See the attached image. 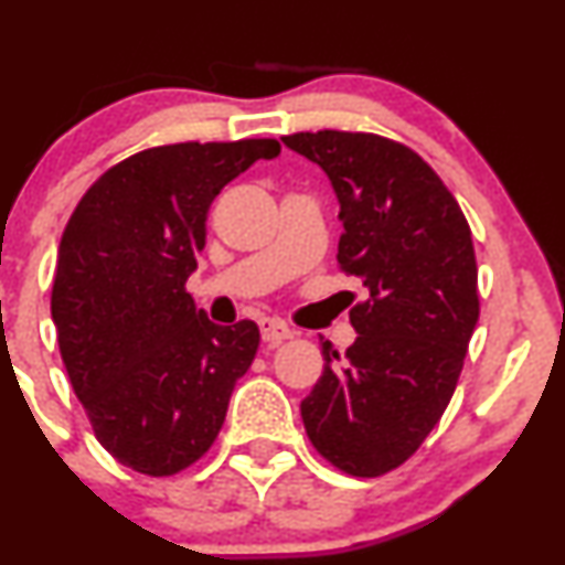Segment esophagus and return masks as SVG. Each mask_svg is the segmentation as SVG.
Listing matches in <instances>:
<instances>
[{
	"mask_svg": "<svg viewBox=\"0 0 565 565\" xmlns=\"http://www.w3.org/2000/svg\"><path fill=\"white\" fill-rule=\"evenodd\" d=\"M257 323H260L263 340L270 342V345H278V342L291 340V337H295V332H291L287 323L278 321V319H260Z\"/></svg>",
	"mask_w": 565,
	"mask_h": 565,
	"instance_id": "34e87169",
	"label": "esophagus"
}]
</instances>
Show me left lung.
Instances as JSON below:
<instances>
[{"label":"left lung","mask_w":565,"mask_h":565,"mask_svg":"<svg viewBox=\"0 0 565 565\" xmlns=\"http://www.w3.org/2000/svg\"><path fill=\"white\" fill-rule=\"evenodd\" d=\"M287 148L319 164L340 204L337 260L369 291L350 310L355 342L300 414L334 468L374 478L404 465L449 406L478 323V268L457 199L412 148L372 132H297Z\"/></svg>","instance_id":"1"}]
</instances>
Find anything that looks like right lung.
<instances>
[{
	"label": "right lung",
	"instance_id": "obj_1",
	"mask_svg": "<svg viewBox=\"0 0 565 565\" xmlns=\"http://www.w3.org/2000/svg\"><path fill=\"white\" fill-rule=\"evenodd\" d=\"M276 140L178 142L103 174L57 252L53 323L97 440L127 468L174 476L215 444L255 321L220 327L185 291L206 244V212Z\"/></svg>",
	"mask_w": 565,
	"mask_h": 565
}]
</instances>
